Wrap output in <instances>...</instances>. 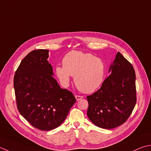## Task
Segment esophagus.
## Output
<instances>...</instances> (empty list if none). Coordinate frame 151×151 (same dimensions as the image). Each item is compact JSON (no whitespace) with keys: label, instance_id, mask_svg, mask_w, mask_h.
<instances>
[{"label":"esophagus","instance_id":"esophagus-1","mask_svg":"<svg viewBox=\"0 0 151 151\" xmlns=\"http://www.w3.org/2000/svg\"><path fill=\"white\" fill-rule=\"evenodd\" d=\"M75 97H76V98L77 101H79V100H81L82 98H83V96H79V95H76Z\"/></svg>","mask_w":151,"mask_h":151}]
</instances>
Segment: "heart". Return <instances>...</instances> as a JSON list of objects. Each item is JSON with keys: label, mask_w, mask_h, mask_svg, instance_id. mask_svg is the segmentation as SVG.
<instances>
[{"label": "heart", "mask_w": 151, "mask_h": 151, "mask_svg": "<svg viewBox=\"0 0 151 151\" xmlns=\"http://www.w3.org/2000/svg\"><path fill=\"white\" fill-rule=\"evenodd\" d=\"M63 66L55 68V75L63 87L69 85L73 76L76 85L84 93H91L102 83L105 64L100 58L84 52L72 50L63 58Z\"/></svg>", "instance_id": "heart-1"}]
</instances>
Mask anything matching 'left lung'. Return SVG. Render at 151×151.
<instances>
[{
  "instance_id": "left-lung-1",
  "label": "left lung",
  "mask_w": 151,
  "mask_h": 151,
  "mask_svg": "<svg viewBox=\"0 0 151 151\" xmlns=\"http://www.w3.org/2000/svg\"><path fill=\"white\" fill-rule=\"evenodd\" d=\"M111 74L99 90L87 97V115L97 127L111 129L124 123L136 104V73L130 63L118 52Z\"/></svg>"
}]
</instances>
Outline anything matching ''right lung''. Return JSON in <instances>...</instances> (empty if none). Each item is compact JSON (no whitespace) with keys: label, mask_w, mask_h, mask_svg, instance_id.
Instances as JSON below:
<instances>
[{"label":"right lung","mask_w":151,"mask_h":151,"mask_svg":"<svg viewBox=\"0 0 151 151\" xmlns=\"http://www.w3.org/2000/svg\"><path fill=\"white\" fill-rule=\"evenodd\" d=\"M49 50H34L15 72L14 87L17 109L34 127L48 131L62 124L76 102L71 92L60 87L49 63Z\"/></svg>","instance_id":"obj_1"}]
</instances>
